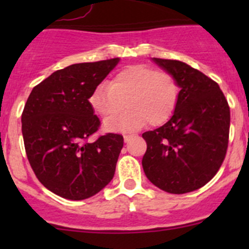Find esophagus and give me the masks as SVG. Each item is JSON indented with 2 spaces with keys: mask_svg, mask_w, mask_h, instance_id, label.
I'll list each match as a JSON object with an SVG mask.
<instances>
[{
  "mask_svg": "<svg viewBox=\"0 0 249 249\" xmlns=\"http://www.w3.org/2000/svg\"><path fill=\"white\" fill-rule=\"evenodd\" d=\"M132 139V135H124V141L125 142H129Z\"/></svg>",
  "mask_w": 249,
  "mask_h": 249,
  "instance_id": "esophagus-1",
  "label": "esophagus"
}]
</instances>
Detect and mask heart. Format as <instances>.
<instances>
[{"mask_svg":"<svg viewBox=\"0 0 249 249\" xmlns=\"http://www.w3.org/2000/svg\"><path fill=\"white\" fill-rule=\"evenodd\" d=\"M179 99V85L167 72L144 65L120 70L107 84H100L89 96V105L102 118L117 114L125 101L127 109L105 122L106 131H135L161 125L172 117Z\"/></svg>","mask_w":249,"mask_h":249,"instance_id":"obj_1","label":"heart"}]
</instances>
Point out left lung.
<instances>
[{"label": "left lung", "mask_w": 249, "mask_h": 249, "mask_svg": "<svg viewBox=\"0 0 249 249\" xmlns=\"http://www.w3.org/2000/svg\"><path fill=\"white\" fill-rule=\"evenodd\" d=\"M152 60L176 78L180 90L166 124L142 135L143 171L164 192H194L214 177L227 154L229 105L219 85L202 72L177 60Z\"/></svg>", "instance_id": "left-lung-1"}]
</instances>
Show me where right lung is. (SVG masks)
<instances>
[{
	"label": "right lung",
	"mask_w": 249,
	"mask_h": 249,
	"mask_svg": "<svg viewBox=\"0 0 249 249\" xmlns=\"http://www.w3.org/2000/svg\"><path fill=\"white\" fill-rule=\"evenodd\" d=\"M119 61L59 70L32 89L25 105L21 130L27 159L39 182L64 199L94 196L114 176L124 139L107 134L89 141L100 126L89 96Z\"/></svg>",
	"instance_id": "add662e5"
}]
</instances>
